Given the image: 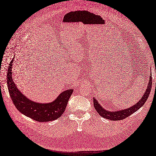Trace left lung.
Returning a JSON list of instances; mask_svg holds the SVG:
<instances>
[{
    "label": "left lung",
    "mask_w": 156,
    "mask_h": 156,
    "mask_svg": "<svg viewBox=\"0 0 156 156\" xmlns=\"http://www.w3.org/2000/svg\"><path fill=\"white\" fill-rule=\"evenodd\" d=\"M152 74H150V80H149V82H148L147 90L145 91V94H143L142 98L134 106H132L131 107L127 109H124V110L123 109V110H121L119 111L111 112L103 108L99 104L98 102V101L96 99H93V103H94L95 109L101 117L108 119H111L113 121H118V120H122L123 119H125L126 118L130 116L132 114L136 112L138 109H140L144 104H145L151 90L152 83Z\"/></svg>",
    "instance_id": "obj_1"
}]
</instances>
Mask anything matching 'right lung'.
I'll use <instances>...</instances> for the list:
<instances>
[{"mask_svg": "<svg viewBox=\"0 0 156 156\" xmlns=\"http://www.w3.org/2000/svg\"><path fill=\"white\" fill-rule=\"evenodd\" d=\"M9 63L7 74L9 93L15 106L21 113L38 122H47L60 118L64 112L73 90L68 89L62 93L53 102L39 103L32 101L21 93L12 79V62Z\"/></svg>", "mask_w": 156, "mask_h": 156, "instance_id": "1", "label": "right lung"}]
</instances>
